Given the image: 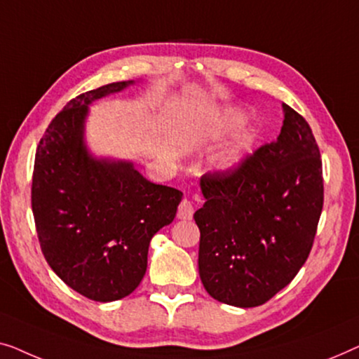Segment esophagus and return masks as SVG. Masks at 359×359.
I'll return each instance as SVG.
<instances>
[{
    "label": "esophagus",
    "mask_w": 359,
    "mask_h": 359,
    "mask_svg": "<svg viewBox=\"0 0 359 359\" xmlns=\"http://www.w3.org/2000/svg\"><path fill=\"white\" fill-rule=\"evenodd\" d=\"M194 216V205H191L190 200H182L179 205L177 218L179 219H191Z\"/></svg>",
    "instance_id": "obj_1"
}]
</instances>
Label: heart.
Returning <instances> with one entry per match:
<instances>
[{
  "instance_id": "heart-1",
  "label": "heart",
  "mask_w": 359,
  "mask_h": 359,
  "mask_svg": "<svg viewBox=\"0 0 359 359\" xmlns=\"http://www.w3.org/2000/svg\"><path fill=\"white\" fill-rule=\"evenodd\" d=\"M242 120H244V112L237 107H229L224 110L223 117L219 118L218 123V133L224 135L231 131L234 127H237ZM252 146H254V131L250 128H242L237 131L228 144L223 146L218 154L215 158L216 168L223 172H229V170H234L239 168V165L244 163L247 156L252 151Z\"/></svg>"
}]
</instances>
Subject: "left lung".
Segmentation results:
<instances>
[{
	"label": "left lung",
	"instance_id": "left-lung-1",
	"mask_svg": "<svg viewBox=\"0 0 359 359\" xmlns=\"http://www.w3.org/2000/svg\"><path fill=\"white\" fill-rule=\"evenodd\" d=\"M273 143L239 169L203 175L198 271L211 297L255 307L287 286L309 257L324 205L319 146L309 123L283 104Z\"/></svg>",
	"mask_w": 359,
	"mask_h": 359
}]
</instances>
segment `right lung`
<instances>
[{"label": "right lung", "instance_id": "obj_1", "mask_svg": "<svg viewBox=\"0 0 359 359\" xmlns=\"http://www.w3.org/2000/svg\"><path fill=\"white\" fill-rule=\"evenodd\" d=\"M120 81L69 100L35 153L32 211L50 269L88 299L110 302L136 290L153 236L170 224L182 191L144 179L127 159L97 158L86 143L89 105L122 93Z\"/></svg>", "mask_w": 359, "mask_h": 359}]
</instances>
